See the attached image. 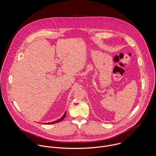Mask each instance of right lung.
Here are the masks:
<instances>
[{"mask_svg": "<svg viewBox=\"0 0 156 156\" xmlns=\"http://www.w3.org/2000/svg\"><path fill=\"white\" fill-rule=\"evenodd\" d=\"M66 113H64V115H63V116L61 118H60L59 119H58V120H57V121H54V122H48V123H45V124H55V123H57V122H60L61 121H62V120H63L64 119V118L66 117Z\"/></svg>", "mask_w": 156, "mask_h": 156, "instance_id": "1", "label": "right lung"}]
</instances>
